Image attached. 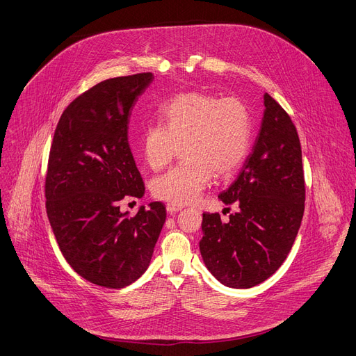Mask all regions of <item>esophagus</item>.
<instances>
[{
  "label": "esophagus",
  "mask_w": 356,
  "mask_h": 356,
  "mask_svg": "<svg viewBox=\"0 0 356 356\" xmlns=\"http://www.w3.org/2000/svg\"><path fill=\"white\" fill-rule=\"evenodd\" d=\"M166 209H168V211H169V213H176V211L181 210V207H180V206H177V204H172V203H168V204H166Z\"/></svg>",
  "instance_id": "1"
}]
</instances>
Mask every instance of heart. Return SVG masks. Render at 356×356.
<instances>
[{
	"mask_svg": "<svg viewBox=\"0 0 356 356\" xmlns=\"http://www.w3.org/2000/svg\"><path fill=\"white\" fill-rule=\"evenodd\" d=\"M160 124H147L140 152L154 172L165 169L181 150L179 166L156 177L150 190L156 199L183 206L199 197L213 173L234 175L252 143V118L238 98L207 92H184L157 109Z\"/></svg>",
	"mask_w": 356,
	"mask_h": 356,
	"instance_id": "b5f03b06",
	"label": "heart"
}]
</instances>
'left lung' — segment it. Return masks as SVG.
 Segmentation results:
<instances>
[{
    "label": "left lung",
    "instance_id": "obj_1",
    "mask_svg": "<svg viewBox=\"0 0 356 356\" xmlns=\"http://www.w3.org/2000/svg\"><path fill=\"white\" fill-rule=\"evenodd\" d=\"M264 118L252 152L218 199L240 210L221 221L203 213L200 252L224 285L251 288L284 263L305 209L302 152L297 127L282 106L264 95Z\"/></svg>",
    "mask_w": 356,
    "mask_h": 356
}]
</instances>
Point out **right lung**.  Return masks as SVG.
Instances as JSON below:
<instances>
[{"label":"right lung","instance_id":"right-lung-1","mask_svg":"<svg viewBox=\"0 0 356 356\" xmlns=\"http://www.w3.org/2000/svg\"><path fill=\"white\" fill-rule=\"evenodd\" d=\"M152 72L96 83L60 115L45 176V206L62 255L86 281L122 288L149 267L166 220L163 203L132 217L124 199H140L143 179L129 146L127 129Z\"/></svg>","mask_w":356,"mask_h":356}]
</instances>
